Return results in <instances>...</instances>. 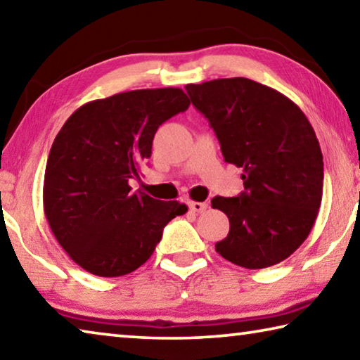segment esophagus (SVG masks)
I'll list each match as a JSON object with an SVG mask.
<instances>
[{"label":"esophagus","instance_id":"1","mask_svg":"<svg viewBox=\"0 0 360 360\" xmlns=\"http://www.w3.org/2000/svg\"><path fill=\"white\" fill-rule=\"evenodd\" d=\"M188 208H191L193 212H203L206 208H208V205L202 202H188Z\"/></svg>","mask_w":360,"mask_h":360}]
</instances>
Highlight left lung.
<instances>
[{
  "label": "left lung",
  "mask_w": 360,
  "mask_h": 360,
  "mask_svg": "<svg viewBox=\"0 0 360 360\" xmlns=\"http://www.w3.org/2000/svg\"><path fill=\"white\" fill-rule=\"evenodd\" d=\"M227 163L243 169L245 192L214 197L229 235L216 251L235 265H276L308 238L322 200L324 162L307 115L288 96L246 77L187 84Z\"/></svg>",
  "instance_id": "obj_1"
}]
</instances>
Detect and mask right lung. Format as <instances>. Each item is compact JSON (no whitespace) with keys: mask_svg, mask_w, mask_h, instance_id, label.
I'll list each match as a JSON object with an SVG mask.
<instances>
[{"mask_svg":"<svg viewBox=\"0 0 360 360\" xmlns=\"http://www.w3.org/2000/svg\"><path fill=\"white\" fill-rule=\"evenodd\" d=\"M191 105L182 89H143L82 105L53 139L44 214L66 254L103 278L135 271L155 251L184 203L131 192L158 127Z\"/></svg>","mask_w":360,"mask_h":360,"instance_id":"right-lung-1","label":"right lung"}]
</instances>
